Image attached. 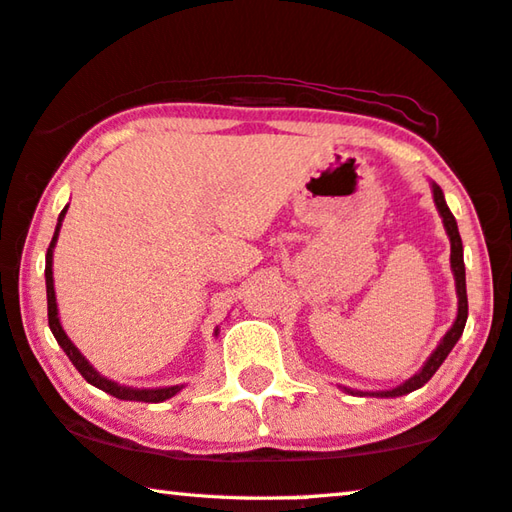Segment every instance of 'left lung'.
Here are the masks:
<instances>
[{
    "instance_id": "8db88e82",
    "label": "left lung",
    "mask_w": 512,
    "mask_h": 512,
    "mask_svg": "<svg viewBox=\"0 0 512 512\" xmlns=\"http://www.w3.org/2000/svg\"><path fill=\"white\" fill-rule=\"evenodd\" d=\"M433 200H435L437 212H440V216H442L444 230H446V234H449V241H451V271H453V278H456V294H458V316H456V321H453L451 330L442 337V342L437 344V348L431 353V358L426 360L424 367H421V371L415 373V376H412L410 380H405L403 385L394 387V389H385V392H358V389L344 387L348 394L380 396V399H392V396H403V394L415 392V389L424 387L428 380L433 378V373L442 367L446 355L451 353V348L456 346V342L462 335V330H465V323H467V287H465V259H462V239H460L456 218H453L451 209L446 207L444 193L435 182H433Z\"/></svg>"
}]
</instances>
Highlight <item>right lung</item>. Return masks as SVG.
<instances>
[{
  "mask_svg": "<svg viewBox=\"0 0 512 512\" xmlns=\"http://www.w3.org/2000/svg\"><path fill=\"white\" fill-rule=\"evenodd\" d=\"M68 207L63 209L59 214V223H56V230H54V237L50 248H47V255H45V285H47V321H50V330L52 335L56 337V342L59 346L66 351V355L70 358V362L75 364L77 371L81 376L86 378V383H91L93 387L102 389V392H107L111 396H116L120 401H143V403H161L170 399V396H175L177 392L184 385H173V387H154V389H139V387H125V385H118L113 383V380L100 376L93 369V364L88 362L84 355L79 353V348L70 342V337L66 335V330H63L61 321H59V310H56V294H54V275H52V257H54V246H56V239H59V230H61V223H63V216H66ZM218 335V330H216Z\"/></svg>",
  "mask_w": 512,
  "mask_h": 512,
  "instance_id": "obj_1",
  "label": "right lung"
}]
</instances>
